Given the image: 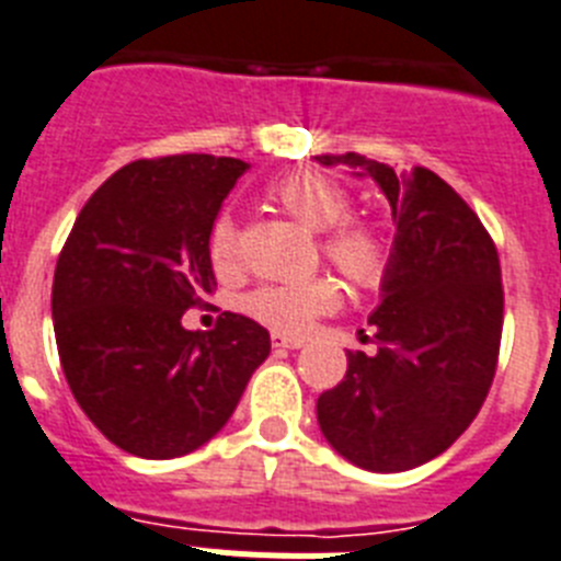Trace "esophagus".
<instances>
[{
	"mask_svg": "<svg viewBox=\"0 0 561 561\" xmlns=\"http://www.w3.org/2000/svg\"><path fill=\"white\" fill-rule=\"evenodd\" d=\"M273 347H288V351H296V347H302L305 342L296 336H285V333H273L271 336Z\"/></svg>",
	"mask_w": 561,
	"mask_h": 561,
	"instance_id": "obj_1",
	"label": "esophagus"
}]
</instances>
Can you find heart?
Wrapping results in <instances>:
<instances>
[{"mask_svg":"<svg viewBox=\"0 0 561 561\" xmlns=\"http://www.w3.org/2000/svg\"><path fill=\"white\" fill-rule=\"evenodd\" d=\"M267 196L279 210L308 230L319 233V251L353 285L376 288L388 276L390 239L382 225L356 219L351 214V196L336 179L319 171H290L267 187ZM210 265L219 276H230L239 267L237 225L230 216H219L208 237ZM342 302V290L331 276H313L288 285H262L244 296V313L279 333H302L322 313H331Z\"/></svg>","mask_w":561,"mask_h":561,"instance_id":"b5f03b06","label":"heart"}]
</instances>
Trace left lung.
<instances>
[{"instance_id":"left-lung-1","label":"left lung","mask_w":561,"mask_h":561,"mask_svg":"<svg viewBox=\"0 0 561 561\" xmlns=\"http://www.w3.org/2000/svg\"><path fill=\"white\" fill-rule=\"evenodd\" d=\"M317 162L374 179L397 225L382 305L368 319L379 351L347 353L345 379L317 402L319 427L356 468H419L468 431L491 390L505 310L496 244L427 168L397 176L359 153Z\"/></svg>"}]
</instances>
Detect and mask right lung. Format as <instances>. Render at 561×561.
Wrapping results in <instances>:
<instances>
[{
	"label": "right lung",
	"mask_w": 561,
	"mask_h": 561,
	"mask_svg": "<svg viewBox=\"0 0 561 561\" xmlns=\"http://www.w3.org/2000/svg\"><path fill=\"white\" fill-rule=\"evenodd\" d=\"M251 164L179 153L113 173L79 210L54 273V331L70 393L107 439L142 459L202 448L237 411L271 333L182 313L214 294L208 237Z\"/></svg>",
	"instance_id": "add662e5"
}]
</instances>
